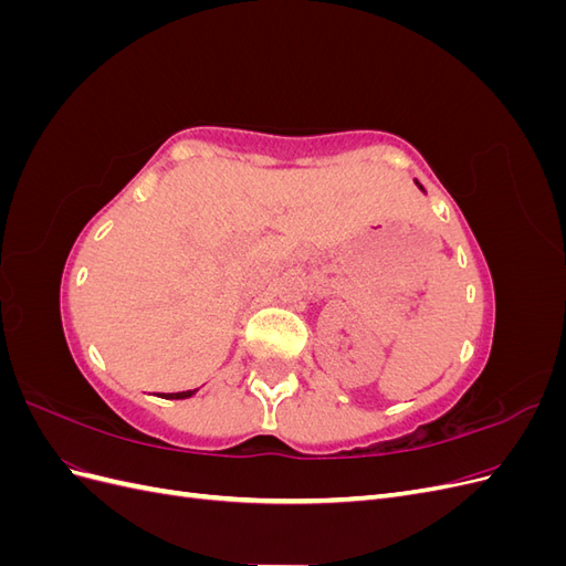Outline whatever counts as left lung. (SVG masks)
Masks as SVG:
<instances>
[{"instance_id":"left-lung-1","label":"left lung","mask_w":566,"mask_h":566,"mask_svg":"<svg viewBox=\"0 0 566 566\" xmlns=\"http://www.w3.org/2000/svg\"><path fill=\"white\" fill-rule=\"evenodd\" d=\"M418 186H420V184H418ZM420 188H422V186H420ZM422 191H424V188H422Z\"/></svg>"}]
</instances>
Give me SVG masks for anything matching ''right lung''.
Returning a JSON list of instances; mask_svg holds the SVG:
<instances>
[{"label": "right lung", "instance_id": "obj_1", "mask_svg": "<svg viewBox=\"0 0 566 566\" xmlns=\"http://www.w3.org/2000/svg\"><path fill=\"white\" fill-rule=\"evenodd\" d=\"M196 389H186V391H175V394H163V399H188L193 397Z\"/></svg>", "mask_w": 566, "mask_h": 566}]
</instances>
